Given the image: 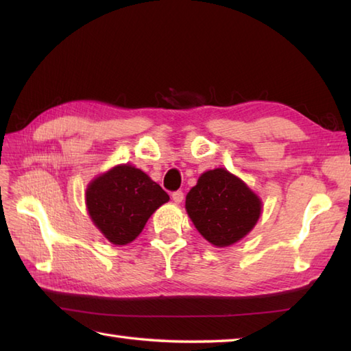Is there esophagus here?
<instances>
[{"instance_id": "1", "label": "esophagus", "mask_w": 351, "mask_h": 351, "mask_svg": "<svg viewBox=\"0 0 351 351\" xmlns=\"http://www.w3.org/2000/svg\"><path fill=\"white\" fill-rule=\"evenodd\" d=\"M171 199H173L175 204H181L184 200V193L181 190L173 191V193H171Z\"/></svg>"}]
</instances>
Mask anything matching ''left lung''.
I'll return each mask as SVG.
<instances>
[{
  "label": "left lung",
  "instance_id": "obj_1",
  "mask_svg": "<svg viewBox=\"0 0 351 351\" xmlns=\"http://www.w3.org/2000/svg\"><path fill=\"white\" fill-rule=\"evenodd\" d=\"M185 208L191 221L208 241L225 247L247 235L259 219L261 200L247 185L225 169L199 178Z\"/></svg>",
  "mask_w": 351,
  "mask_h": 351
}]
</instances>
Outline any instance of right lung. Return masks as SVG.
Listing matches in <instances>:
<instances>
[{
    "label": "right lung",
    "instance_id": "1",
    "mask_svg": "<svg viewBox=\"0 0 351 351\" xmlns=\"http://www.w3.org/2000/svg\"><path fill=\"white\" fill-rule=\"evenodd\" d=\"M86 200L88 214L107 240L123 245L136 240L169 195L145 171L125 164L96 178Z\"/></svg>",
    "mask_w": 351,
    "mask_h": 351
}]
</instances>
